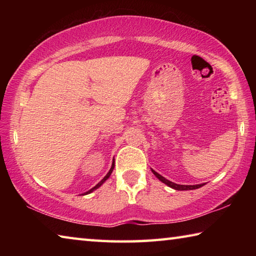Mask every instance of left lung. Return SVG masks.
<instances>
[{
    "mask_svg": "<svg viewBox=\"0 0 256 256\" xmlns=\"http://www.w3.org/2000/svg\"><path fill=\"white\" fill-rule=\"evenodd\" d=\"M152 170V172H154V175L157 177V178L159 180H162V183H164L166 185H168L170 186V188H174V190H196V188H200L201 186H203V185H206V184H196V185H180V184H176V183H172V182H170V180H166L164 178V176H162L160 174H158L157 172H154V170Z\"/></svg>",
    "mask_w": 256,
    "mask_h": 256,
    "instance_id": "1",
    "label": "left lung"
}]
</instances>
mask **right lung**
<instances>
[{
	"instance_id": "1",
	"label": "right lung",
	"mask_w": 256,
	"mask_h": 256,
	"mask_svg": "<svg viewBox=\"0 0 256 256\" xmlns=\"http://www.w3.org/2000/svg\"><path fill=\"white\" fill-rule=\"evenodd\" d=\"M114 166H115V162H112V167H110V172H107V175L105 176V177H104V178L100 180V182H99V183L96 185V186H94V188H92V190H88V192H86V193H84V194H82V196H86V194H89V193H92V192H94V190H97L98 188H100V186L104 184V183H105V182H106V180H108V177H110V174H112V170H114Z\"/></svg>"
}]
</instances>
